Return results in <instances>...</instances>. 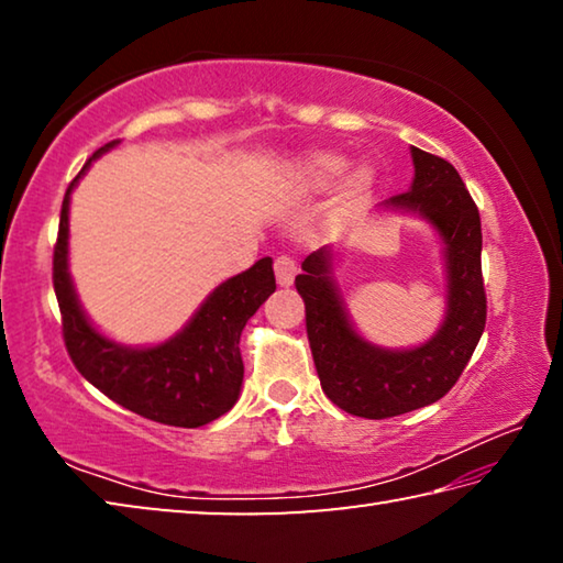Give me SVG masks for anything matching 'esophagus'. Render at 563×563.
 <instances>
[{
    "mask_svg": "<svg viewBox=\"0 0 563 563\" xmlns=\"http://www.w3.org/2000/svg\"><path fill=\"white\" fill-rule=\"evenodd\" d=\"M273 271L283 288H288V285H292L295 280V273H298V263H295L290 255H278V258L273 261Z\"/></svg>",
    "mask_w": 563,
    "mask_h": 563,
    "instance_id": "esophagus-1",
    "label": "esophagus"
}]
</instances>
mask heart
Wrapping results in <instances>:
<instances>
[{
	"label": "heart",
	"mask_w": 563,
	"mask_h": 563,
	"mask_svg": "<svg viewBox=\"0 0 563 563\" xmlns=\"http://www.w3.org/2000/svg\"><path fill=\"white\" fill-rule=\"evenodd\" d=\"M347 170V158L340 154H328V151H320V154L305 156L298 164V178L305 188L310 190H328L338 184V180L345 176ZM373 184V174L367 168H360L347 180V196L357 198L365 194V190Z\"/></svg>",
	"instance_id": "1"
}]
</instances>
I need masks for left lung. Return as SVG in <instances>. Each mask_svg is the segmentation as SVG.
<instances>
[{
  "instance_id": "8db88e82",
  "label": "left lung",
  "mask_w": 563,
  "mask_h": 563,
  "mask_svg": "<svg viewBox=\"0 0 563 563\" xmlns=\"http://www.w3.org/2000/svg\"><path fill=\"white\" fill-rule=\"evenodd\" d=\"M412 158L415 184L389 198V206L430 218L446 245L450 310L442 330L417 350H377L350 328L330 280L328 247L310 253L302 261L305 273L295 278L322 393L355 417L387 419L437 402L456 385L487 325L476 203L450 161L415 146Z\"/></svg>"
}]
</instances>
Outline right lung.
I'll use <instances>...</instances> for the list:
<instances>
[{"mask_svg":"<svg viewBox=\"0 0 563 563\" xmlns=\"http://www.w3.org/2000/svg\"><path fill=\"white\" fill-rule=\"evenodd\" d=\"M113 144L117 141L103 144L91 158ZM76 178L66 188L62 203L52 268L64 345L74 367L113 402L151 422L170 427H203L213 422L235 405L241 393L243 357L238 345L245 322L275 290L273 261L263 258L216 288L174 340L148 350L121 347L89 325L66 273L69 194Z\"/></svg>","mask_w":563,"mask_h":563,"instance_id":"1","label":"right lung"}]
</instances>
